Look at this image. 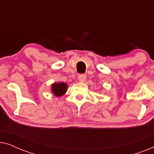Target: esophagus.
Masks as SVG:
<instances>
[{"instance_id":"34e87169","label":"esophagus","mask_w":154,"mask_h":154,"mask_svg":"<svg viewBox=\"0 0 154 154\" xmlns=\"http://www.w3.org/2000/svg\"><path fill=\"white\" fill-rule=\"evenodd\" d=\"M78 79H79V80L81 82H83L86 79V75L85 74H80L79 77H78Z\"/></svg>"}]
</instances>
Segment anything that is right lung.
Here are the masks:
<instances>
[{
    "label": "right lung",
    "instance_id": "right-lung-1",
    "mask_svg": "<svg viewBox=\"0 0 154 154\" xmlns=\"http://www.w3.org/2000/svg\"><path fill=\"white\" fill-rule=\"evenodd\" d=\"M67 85L64 83H54L52 85V90L54 95L60 97L64 94L66 91Z\"/></svg>",
    "mask_w": 154,
    "mask_h": 154
}]
</instances>
